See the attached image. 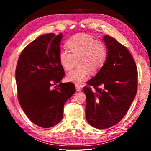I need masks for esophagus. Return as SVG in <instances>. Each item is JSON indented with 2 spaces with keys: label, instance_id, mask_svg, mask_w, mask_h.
I'll return each mask as SVG.
<instances>
[{
  "label": "esophagus",
  "instance_id": "1",
  "mask_svg": "<svg viewBox=\"0 0 151 151\" xmlns=\"http://www.w3.org/2000/svg\"><path fill=\"white\" fill-rule=\"evenodd\" d=\"M82 90V87L81 86H79V85H76V91H77V92H79V91H81Z\"/></svg>",
  "mask_w": 151,
  "mask_h": 151
}]
</instances>
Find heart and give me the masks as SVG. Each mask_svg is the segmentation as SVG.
I'll use <instances>...</instances> for the list:
<instances>
[{
	"instance_id": "b5f03b06",
	"label": "heart",
	"mask_w": 151,
	"mask_h": 151,
	"mask_svg": "<svg viewBox=\"0 0 151 151\" xmlns=\"http://www.w3.org/2000/svg\"><path fill=\"white\" fill-rule=\"evenodd\" d=\"M66 46L70 53L66 50H60L58 60L64 69L70 70L77 59L78 66L66 75V79L76 85L83 84L90 72L96 73L100 70L106 60L105 45L91 36L85 34L73 36L66 42Z\"/></svg>"
}]
</instances>
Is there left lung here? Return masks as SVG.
Returning a JSON list of instances; mask_svg holds the SVG:
<instances>
[{"label": "left lung", "instance_id": "8db88e82", "mask_svg": "<svg viewBox=\"0 0 151 151\" xmlns=\"http://www.w3.org/2000/svg\"><path fill=\"white\" fill-rule=\"evenodd\" d=\"M103 40L107 48L104 66L85 86L86 121L92 127L104 129L123 118L137 91V66L127 48L108 35ZM90 86H93L92 89Z\"/></svg>", "mask_w": 151, "mask_h": 151}]
</instances>
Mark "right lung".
Returning <instances> with one entry per match:
<instances>
[{
  "mask_svg": "<svg viewBox=\"0 0 151 151\" xmlns=\"http://www.w3.org/2000/svg\"><path fill=\"white\" fill-rule=\"evenodd\" d=\"M62 37V33H50L33 40L22 50L16 68L19 103L28 118L42 128L60 122L64 105L76 90L72 83L60 82L65 76L58 60Z\"/></svg>",
  "mask_w": 151,
  "mask_h": 151,
  "instance_id": "add662e5",
  "label": "right lung"
}]
</instances>
